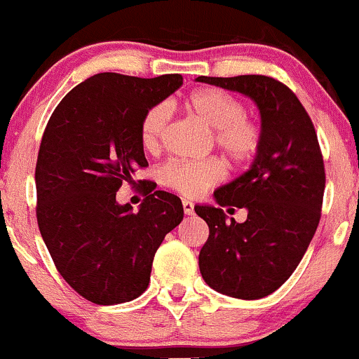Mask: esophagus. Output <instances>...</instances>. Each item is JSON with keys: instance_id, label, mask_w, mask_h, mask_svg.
Here are the masks:
<instances>
[{"instance_id": "esophagus-1", "label": "esophagus", "mask_w": 359, "mask_h": 359, "mask_svg": "<svg viewBox=\"0 0 359 359\" xmlns=\"http://www.w3.org/2000/svg\"><path fill=\"white\" fill-rule=\"evenodd\" d=\"M182 208H184V212H186L187 216H192V215H194V204H192L191 201L184 199V201H182Z\"/></svg>"}]
</instances>
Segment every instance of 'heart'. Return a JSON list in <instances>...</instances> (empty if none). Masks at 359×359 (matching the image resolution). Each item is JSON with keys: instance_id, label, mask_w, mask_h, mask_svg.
<instances>
[{"instance_id": "heart-1", "label": "heart", "mask_w": 359, "mask_h": 359, "mask_svg": "<svg viewBox=\"0 0 359 359\" xmlns=\"http://www.w3.org/2000/svg\"><path fill=\"white\" fill-rule=\"evenodd\" d=\"M184 107L211 129V141L231 163L243 167L257 158L264 143V129L261 122L247 114L242 98L222 88H199L189 93ZM167 122L168 110L163 105H153L143 114L140 141L147 151H158ZM224 175L226 170L218 158L170 160L160 168L161 184L189 198L201 196L222 182Z\"/></svg>"}]
</instances>
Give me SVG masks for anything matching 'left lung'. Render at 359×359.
<instances>
[{
    "label": "left lung",
    "mask_w": 359,
    "mask_h": 359,
    "mask_svg": "<svg viewBox=\"0 0 359 359\" xmlns=\"http://www.w3.org/2000/svg\"><path fill=\"white\" fill-rule=\"evenodd\" d=\"M250 97L261 110L264 143L249 172L215 192V206L194 211L210 226L199 252L204 281L218 293L259 300L293 274L322 215L324 156L309 112L281 81L264 74L196 78ZM222 207L248 210L226 223Z\"/></svg>",
    "instance_id": "8db88e82"
}]
</instances>
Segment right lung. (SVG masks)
I'll list each match as a JSON object with an SVG mask.
<instances>
[{"instance_id": "right-lung-1", "label": "right lung", "mask_w": 359, "mask_h": 359, "mask_svg": "<svg viewBox=\"0 0 359 359\" xmlns=\"http://www.w3.org/2000/svg\"><path fill=\"white\" fill-rule=\"evenodd\" d=\"M182 85L180 74L98 73L59 102L35 165L39 230L54 266L85 300L131 302L148 288L165 235L184 218L182 201L143 182L140 211L117 204L122 182L148 167L140 122Z\"/></svg>"}]
</instances>
